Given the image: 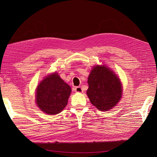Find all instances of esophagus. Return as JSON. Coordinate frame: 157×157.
Segmentation results:
<instances>
[{
  "label": "esophagus",
  "mask_w": 157,
  "mask_h": 157,
  "mask_svg": "<svg viewBox=\"0 0 157 157\" xmlns=\"http://www.w3.org/2000/svg\"><path fill=\"white\" fill-rule=\"evenodd\" d=\"M74 91L75 92H78V93H82L83 92V90L80 86H77L74 88Z\"/></svg>",
  "instance_id": "34e87169"
}]
</instances>
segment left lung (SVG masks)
Returning <instances> with one entry per match:
<instances>
[{
  "instance_id": "1",
  "label": "left lung",
  "mask_w": 157,
  "mask_h": 157,
  "mask_svg": "<svg viewBox=\"0 0 157 157\" xmlns=\"http://www.w3.org/2000/svg\"><path fill=\"white\" fill-rule=\"evenodd\" d=\"M87 96L99 111H107L121 100L122 86L120 78L106 65H96L88 78Z\"/></svg>"
}]
</instances>
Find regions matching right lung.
I'll list each match as a JSON object with an SVG mask.
<instances>
[{
    "label": "right lung",
    "instance_id": "obj_1",
    "mask_svg": "<svg viewBox=\"0 0 157 157\" xmlns=\"http://www.w3.org/2000/svg\"><path fill=\"white\" fill-rule=\"evenodd\" d=\"M71 88L58 73H52L42 80L36 90V103L40 110L54 115L67 105Z\"/></svg>",
    "mask_w": 157,
    "mask_h": 157
}]
</instances>
